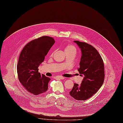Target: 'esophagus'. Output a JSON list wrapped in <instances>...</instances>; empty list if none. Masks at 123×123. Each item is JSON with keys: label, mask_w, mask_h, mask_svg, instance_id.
Wrapping results in <instances>:
<instances>
[{"label": "esophagus", "mask_w": 123, "mask_h": 123, "mask_svg": "<svg viewBox=\"0 0 123 123\" xmlns=\"http://www.w3.org/2000/svg\"><path fill=\"white\" fill-rule=\"evenodd\" d=\"M55 78L59 79H61V80H63V79H65V78H64L63 77H62V76H61V75H57V76H56Z\"/></svg>", "instance_id": "obj_1"}]
</instances>
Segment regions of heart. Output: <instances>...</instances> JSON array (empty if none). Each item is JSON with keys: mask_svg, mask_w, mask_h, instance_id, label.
Wrapping results in <instances>:
<instances>
[{"mask_svg": "<svg viewBox=\"0 0 123 123\" xmlns=\"http://www.w3.org/2000/svg\"><path fill=\"white\" fill-rule=\"evenodd\" d=\"M64 50H65V53L66 52H73V53L75 54L76 52H77V49L75 48V46L71 44H68L66 46Z\"/></svg>", "mask_w": 123, "mask_h": 123, "instance_id": "heart-1", "label": "heart"}]
</instances>
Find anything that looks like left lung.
Here are the masks:
<instances>
[{
  "instance_id": "8db88e82",
  "label": "left lung",
  "mask_w": 123,
  "mask_h": 123,
  "mask_svg": "<svg viewBox=\"0 0 123 123\" xmlns=\"http://www.w3.org/2000/svg\"><path fill=\"white\" fill-rule=\"evenodd\" d=\"M81 51L78 71L83 77L80 85L74 84L69 95L74 99L85 101L98 91L104 83V65L97 50L86 43L74 40Z\"/></svg>"
}]
</instances>
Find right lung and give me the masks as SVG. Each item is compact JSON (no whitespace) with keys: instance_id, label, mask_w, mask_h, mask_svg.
<instances>
[{"instance_id":"obj_1","label":"right lung","mask_w":123,"mask_h":123,"mask_svg":"<svg viewBox=\"0 0 123 123\" xmlns=\"http://www.w3.org/2000/svg\"><path fill=\"white\" fill-rule=\"evenodd\" d=\"M55 43V39L43 36L28 43L22 49L17 65L18 78L25 88L34 95L45 92L50 79L38 72V68Z\"/></svg>"}]
</instances>
